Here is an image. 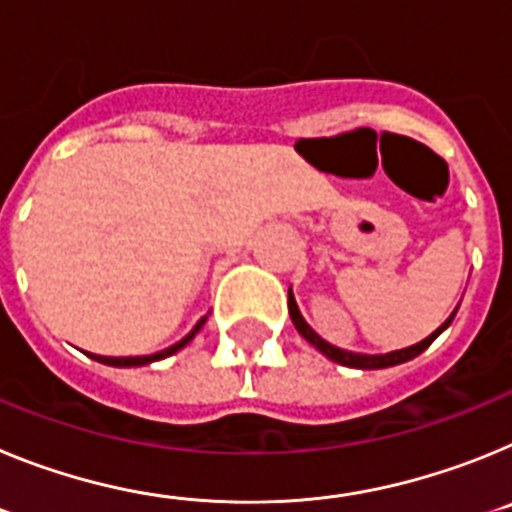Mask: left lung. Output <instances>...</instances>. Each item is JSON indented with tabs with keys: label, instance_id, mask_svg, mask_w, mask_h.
I'll list each match as a JSON object with an SVG mask.
<instances>
[{
	"label": "left lung",
	"instance_id": "1",
	"mask_svg": "<svg viewBox=\"0 0 512 512\" xmlns=\"http://www.w3.org/2000/svg\"><path fill=\"white\" fill-rule=\"evenodd\" d=\"M287 305H289V318H292V323H295L297 333H300V336L305 338L307 343H312V346L318 348L320 354L328 356L330 361H336V364H343V366H354V369H387V366H397V364H405V361L415 359V356L423 354L425 348L431 346V343L436 341L438 336H441L443 330L449 328L451 320H454V315H456V310H459V307H456V310L449 315V320H446V323H443L441 328L433 330L431 336L423 338V341L415 343V346L400 348V351H390V354H374L372 356V354H354V351H343V348L330 346L328 341H323V338H320L318 333H315V330H312L310 325L305 323V318H302V315H300V307H297V302H295V297H292V292H289V302H287Z\"/></svg>",
	"mask_w": 512,
	"mask_h": 512
}]
</instances>
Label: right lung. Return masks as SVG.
Returning a JSON list of instances; mask_svg holds the SVG:
<instances>
[{"label": "right lung", "instance_id": "1", "mask_svg": "<svg viewBox=\"0 0 512 512\" xmlns=\"http://www.w3.org/2000/svg\"><path fill=\"white\" fill-rule=\"evenodd\" d=\"M205 320L207 318H202L200 323L194 325V328L189 330V333L182 338V341L174 343V346H169V348H164V351H158V354H151V356H120V359H117V356H97V354H89V356H92L94 361H99V364H107V366H146V364H151V361L166 359V356L176 354L179 348L187 346V343L192 341V338L197 336V333H200V328H202V325H205Z\"/></svg>", "mask_w": 512, "mask_h": 512}]
</instances>
